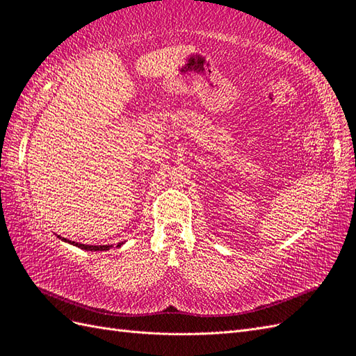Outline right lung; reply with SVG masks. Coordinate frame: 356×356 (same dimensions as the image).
Instances as JSON below:
<instances>
[{
	"mask_svg": "<svg viewBox=\"0 0 356 356\" xmlns=\"http://www.w3.org/2000/svg\"><path fill=\"white\" fill-rule=\"evenodd\" d=\"M58 238H62V240L67 241V243H71V245H74V246L81 248V249H84V250H108L110 248H113V246H108V245H104V246H92V245H81V243H75V241L66 240V238L60 237V236H58ZM120 245H124V243H119V245H118V248H120Z\"/></svg>",
	"mask_w": 356,
	"mask_h": 356,
	"instance_id": "1",
	"label": "right lung"
}]
</instances>
